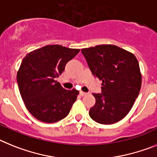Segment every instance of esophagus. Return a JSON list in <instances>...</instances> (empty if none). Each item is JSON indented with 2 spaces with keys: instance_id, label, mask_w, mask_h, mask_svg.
Here are the masks:
<instances>
[{
  "instance_id": "34e87169",
  "label": "esophagus",
  "mask_w": 157,
  "mask_h": 157,
  "mask_svg": "<svg viewBox=\"0 0 157 157\" xmlns=\"http://www.w3.org/2000/svg\"><path fill=\"white\" fill-rule=\"evenodd\" d=\"M87 94H88V93H86V92H80V95H81V96H84V95H86Z\"/></svg>"
}]
</instances>
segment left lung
<instances>
[{"instance_id":"8db88e82","label":"left lung","mask_w":157,"mask_h":157,"mask_svg":"<svg viewBox=\"0 0 157 157\" xmlns=\"http://www.w3.org/2000/svg\"><path fill=\"white\" fill-rule=\"evenodd\" d=\"M81 53L94 77L102 80L101 93H93L95 104L90 108V117L104 125L122 120L131 110L141 87L136 57L114 45L84 48Z\"/></svg>"}]
</instances>
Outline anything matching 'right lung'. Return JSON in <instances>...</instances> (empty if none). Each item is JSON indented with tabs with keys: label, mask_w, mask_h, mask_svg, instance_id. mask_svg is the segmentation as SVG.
Instances as JSON below:
<instances>
[{
	"label": "right lung",
	"mask_w": 157,
	"mask_h": 157,
	"mask_svg": "<svg viewBox=\"0 0 157 157\" xmlns=\"http://www.w3.org/2000/svg\"><path fill=\"white\" fill-rule=\"evenodd\" d=\"M60 45H48L25 56L17 73V83L26 107L35 118L46 123L69 114L79 92L66 90L56 78L79 53Z\"/></svg>",
	"instance_id": "1"
}]
</instances>
